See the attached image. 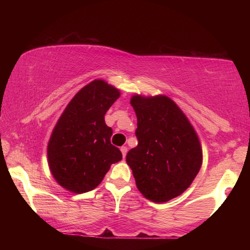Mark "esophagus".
<instances>
[{
	"label": "esophagus",
	"instance_id": "34e87169",
	"mask_svg": "<svg viewBox=\"0 0 250 250\" xmlns=\"http://www.w3.org/2000/svg\"><path fill=\"white\" fill-rule=\"evenodd\" d=\"M120 150H121L122 156H124V158H125V155H126V152H128V147H126V146H121V147H120Z\"/></svg>",
	"mask_w": 250,
	"mask_h": 250
}]
</instances>
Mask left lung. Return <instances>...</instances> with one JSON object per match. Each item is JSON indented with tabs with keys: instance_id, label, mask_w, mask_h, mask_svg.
Segmentation results:
<instances>
[{
	"instance_id": "8db88e82",
	"label": "left lung",
	"mask_w": 250,
	"mask_h": 250,
	"mask_svg": "<svg viewBox=\"0 0 250 250\" xmlns=\"http://www.w3.org/2000/svg\"><path fill=\"white\" fill-rule=\"evenodd\" d=\"M138 146L126 154L135 184L147 200L164 203L181 195L202 167L203 152L191 122L167 96H132Z\"/></svg>"
}]
</instances>
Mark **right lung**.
<instances>
[{
  "instance_id": "1",
  "label": "right lung",
  "mask_w": 250,
  "mask_h": 250,
  "mask_svg": "<svg viewBox=\"0 0 250 250\" xmlns=\"http://www.w3.org/2000/svg\"><path fill=\"white\" fill-rule=\"evenodd\" d=\"M120 91L104 80L95 79L67 104L50 135L47 158L57 183L77 194L89 192L104 180L122 153L112 146V129L105 125L107 110Z\"/></svg>"
}]
</instances>
